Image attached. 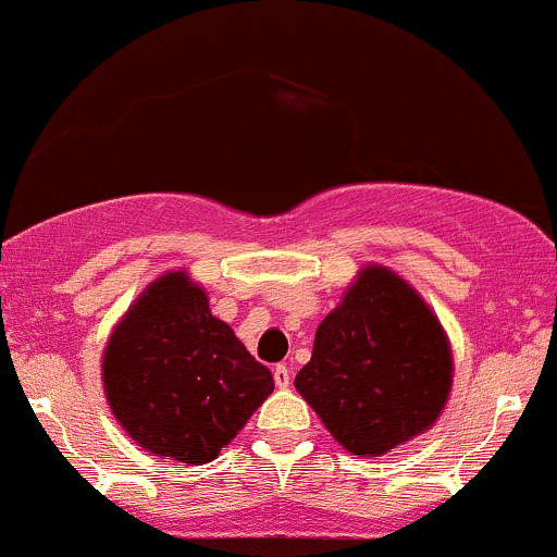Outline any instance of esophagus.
<instances>
[{
    "label": "esophagus",
    "instance_id": "34e87169",
    "mask_svg": "<svg viewBox=\"0 0 557 557\" xmlns=\"http://www.w3.org/2000/svg\"><path fill=\"white\" fill-rule=\"evenodd\" d=\"M273 382H276V387H289L292 385V374H289V367L286 363H278L276 369H273Z\"/></svg>",
    "mask_w": 557,
    "mask_h": 557
}]
</instances>
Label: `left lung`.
<instances>
[{
  "label": "left lung",
  "instance_id": "8db88e82",
  "mask_svg": "<svg viewBox=\"0 0 557 557\" xmlns=\"http://www.w3.org/2000/svg\"><path fill=\"white\" fill-rule=\"evenodd\" d=\"M454 382L446 329L396 271L369 262L315 329L297 393L339 446L382 457L428 433Z\"/></svg>",
  "mask_w": 557,
  "mask_h": 557
}]
</instances>
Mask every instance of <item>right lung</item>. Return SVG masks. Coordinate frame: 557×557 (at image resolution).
<instances>
[{
  "label": "right lung",
  "instance_id": "1",
  "mask_svg": "<svg viewBox=\"0 0 557 557\" xmlns=\"http://www.w3.org/2000/svg\"><path fill=\"white\" fill-rule=\"evenodd\" d=\"M100 376L129 438L185 465L218 459L273 393L268 367L212 315L188 271L161 273L137 295L106 343Z\"/></svg>",
  "mask_w": 557,
  "mask_h": 557
}]
</instances>
